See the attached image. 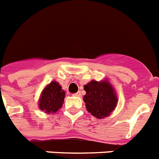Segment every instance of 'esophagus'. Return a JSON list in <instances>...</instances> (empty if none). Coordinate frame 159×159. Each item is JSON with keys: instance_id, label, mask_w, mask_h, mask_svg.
Wrapping results in <instances>:
<instances>
[{"instance_id": "esophagus-1", "label": "esophagus", "mask_w": 159, "mask_h": 159, "mask_svg": "<svg viewBox=\"0 0 159 159\" xmlns=\"http://www.w3.org/2000/svg\"><path fill=\"white\" fill-rule=\"evenodd\" d=\"M73 96H81V93H80V92H78V93H74V94H73Z\"/></svg>"}]
</instances>
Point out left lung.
I'll use <instances>...</instances> for the list:
<instances>
[{"label":"left lung","instance_id":"1","mask_svg":"<svg viewBox=\"0 0 159 159\" xmlns=\"http://www.w3.org/2000/svg\"><path fill=\"white\" fill-rule=\"evenodd\" d=\"M86 94L84 96L87 110L96 118L109 116L117 103L115 92L108 81L92 80L84 86Z\"/></svg>","mask_w":159,"mask_h":159}]
</instances>
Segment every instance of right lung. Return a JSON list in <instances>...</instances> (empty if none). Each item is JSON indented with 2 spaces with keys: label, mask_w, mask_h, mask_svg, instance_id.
Returning a JSON list of instances; mask_svg holds the SVG:
<instances>
[{
  "label": "right lung",
  "mask_w": 159,
  "mask_h": 159,
  "mask_svg": "<svg viewBox=\"0 0 159 159\" xmlns=\"http://www.w3.org/2000/svg\"><path fill=\"white\" fill-rule=\"evenodd\" d=\"M65 93L56 81H52L42 93L39 100V108L45 112H55L62 107L64 101Z\"/></svg>",
  "instance_id": "obj_1"
}]
</instances>
